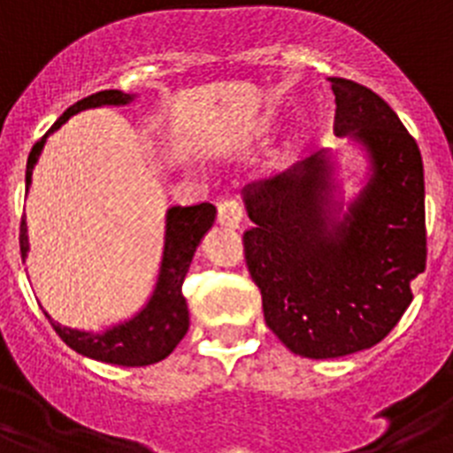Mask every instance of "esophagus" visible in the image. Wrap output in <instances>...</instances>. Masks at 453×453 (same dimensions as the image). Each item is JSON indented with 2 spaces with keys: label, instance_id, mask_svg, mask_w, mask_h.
Returning <instances> with one entry per match:
<instances>
[{
  "label": "esophagus",
  "instance_id": "34e87169",
  "mask_svg": "<svg viewBox=\"0 0 453 453\" xmlns=\"http://www.w3.org/2000/svg\"><path fill=\"white\" fill-rule=\"evenodd\" d=\"M245 219V206L238 199H224L218 206V222L229 229H238Z\"/></svg>",
  "mask_w": 453,
  "mask_h": 453
}]
</instances>
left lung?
<instances>
[{
    "label": "left lung",
    "instance_id": "8db88e82",
    "mask_svg": "<svg viewBox=\"0 0 453 453\" xmlns=\"http://www.w3.org/2000/svg\"><path fill=\"white\" fill-rule=\"evenodd\" d=\"M335 135L370 154L372 177L342 219L326 156L245 188V261L272 334L306 358H338L381 342L413 302L426 267L419 147L376 92L329 79Z\"/></svg>",
    "mask_w": 453,
    "mask_h": 453
}]
</instances>
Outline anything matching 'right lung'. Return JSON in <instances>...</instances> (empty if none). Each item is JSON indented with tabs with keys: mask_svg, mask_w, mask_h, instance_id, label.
I'll return each mask as SVG.
<instances>
[{
	"mask_svg": "<svg viewBox=\"0 0 453 453\" xmlns=\"http://www.w3.org/2000/svg\"><path fill=\"white\" fill-rule=\"evenodd\" d=\"M134 95H127L122 90H102L95 92L90 97L81 99L74 106H70L61 118L56 119L54 127L47 131L42 138L34 145L27 161V190L31 186V174L34 165L38 163V156L47 142V135L56 131L63 122L72 118L79 111L95 106H122L129 104ZM215 222V206L213 203H195V206H172L165 218V247H163L161 272L156 290L151 295L150 303L140 311L129 322H122L113 329L104 334H88V331L67 329L56 324L50 318L51 326L67 347H72L79 354L95 358L102 363H113V365L124 367H142L154 365L163 361L174 351V347L183 340L190 326L188 318V303L183 297L181 286L188 274V267L192 263V256L197 251L206 234ZM19 251L22 261L29 251V238H27V219L22 218L19 224Z\"/></svg>",
	"mask_w": 453,
	"mask_h": 453,
	"instance_id": "obj_1",
	"label": "right lung"
}]
</instances>
